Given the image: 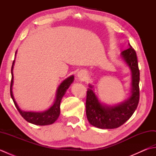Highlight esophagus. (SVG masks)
I'll return each mask as SVG.
<instances>
[{
	"label": "esophagus",
	"mask_w": 156,
	"mask_h": 156,
	"mask_svg": "<svg viewBox=\"0 0 156 156\" xmlns=\"http://www.w3.org/2000/svg\"><path fill=\"white\" fill-rule=\"evenodd\" d=\"M86 75H87V74H86V73H85L84 71L79 72L78 74V78H80V79H84V78H86Z\"/></svg>",
	"instance_id": "obj_1"
}]
</instances>
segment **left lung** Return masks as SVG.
Listing matches in <instances>:
<instances>
[{"label":"left lung","mask_w":156,"mask_h":156,"mask_svg":"<svg viewBox=\"0 0 156 156\" xmlns=\"http://www.w3.org/2000/svg\"><path fill=\"white\" fill-rule=\"evenodd\" d=\"M129 48L121 53V57L132 72L131 96L125 102L116 106L102 105L89 86L86 99V113L89 122L100 129H115L129 120L136 110L140 101V69L137 54L129 45Z\"/></svg>","instance_id":"8db88e82"}]
</instances>
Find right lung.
<instances>
[{
	"label": "right lung",
	"instance_id": "1",
	"mask_svg": "<svg viewBox=\"0 0 156 156\" xmlns=\"http://www.w3.org/2000/svg\"><path fill=\"white\" fill-rule=\"evenodd\" d=\"M15 60L12 62V68H11V74L12 78L11 82V88H10V93H11V97L12 99L13 102L15 107L17 109L19 113L25 119L26 121L29 122H31L32 124L37 125H51L57 120V119L59 117V113H60V102L62 101V97L66 93V91L69 88V86L72 83L74 80V76H69V78L66 79L64 81L62 82V84L59 86L57 90V94H56V98L54 104L53 106L49 108L48 110L44 112H26L21 111L18 107L17 104L15 102L14 97L12 95V86L13 83V74H12V68L13 65H14Z\"/></svg>",
	"mask_w": 156,
	"mask_h": 156
}]
</instances>
